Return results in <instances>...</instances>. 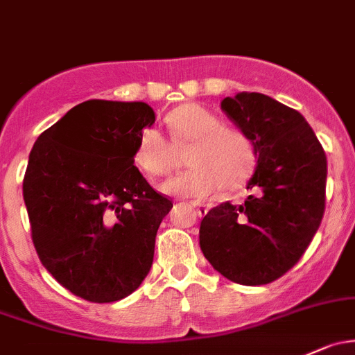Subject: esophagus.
<instances>
[{
  "label": "esophagus",
  "instance_id": "esophagus-1",
  "mask_svg": "<svg viewBox=\"0 0 355 355\" xmlns=\"http://www.w3.org/2000/svg\"><path fill=\"white\" fill-rule=\"evenodd\" d=\"M190 206L197 211V214L199 216H206L207 214V206H204V204L200 202H190Z\"/></svg>",
  "mask_w": 355,
  "mask_h": 355
}]
</instances>
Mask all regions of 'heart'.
<instances>
[{
  "mask_svg": "<svg viewBox=\"0 0 355 355\" xmlns=\"http://www.w3.org/2000/svg\"><path fill=\"white\" fill-rule=\"evenodd\" d=\"M173 143L187 151L185 173L165 184V192L180 197H206L221 185L234 189L252 173L255 151L240 129L223 125L212 112L196 103L175 109L166 117ZM134 162L148 177H168L178 165L173 144L158 129L148 128L137 139Z\"/></svg>",
  "mask_w": 355,
  "mask_h": 355,
  "instance_id": "1",
  "label": "heart"
}]
</instances>
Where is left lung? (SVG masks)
Segmentation results:
<instances>
[{"label": "left lung", "instance_id": "obj_1", "mask_svg": "<svg viewBox=\"0 0 355 355\" xmlns=\"http://www.w3.org/2000/svg\"><path fill=\"white\" fill-rule=\"evenodd\" d=\"M221 109L252 141L257 168L243 204L223 202L204 216L200 250L230 281L268 284L300 262L318 231L327 156L303 115L270 96L238 93Z\"/></svg>", "mask_w": 355, "mask_h": 355}]
</instances>
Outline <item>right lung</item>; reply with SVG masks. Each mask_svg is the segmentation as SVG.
Here are the masks:
<instances>
[{
	"label": "right lung",
	"instance_id": "right-lung-1",
	"mask_svg": "<svg viewBox=\"0 0 355 355\" xmlns=\"http://www.w3.org/2000/svg\"><path fill=\"white\" fill-rule=\"evenodd\" d=\"M155 112L143 102L88 100L37 137L24 177L42 266L74 296L112 303L139 287L173 207L134 166Z\"/></svg>",
	"mask_w": 355,
	"mask_h": 355
}]
</instances>
